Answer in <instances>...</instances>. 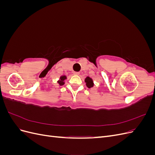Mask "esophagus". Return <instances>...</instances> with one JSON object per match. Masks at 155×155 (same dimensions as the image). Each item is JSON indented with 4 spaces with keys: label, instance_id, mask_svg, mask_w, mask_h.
Segmentation results:
<instances>
[{
    "label": "esophagus",
    "instance_id": "34e87169",
    "mask_svg": "<svg viewBox=\"0 0 155 155\" xmlns=\"http://www.w3.org/2000/svg\"><path fill=\"white\" fill-rule=\"evenodd\" d=\"M79 74H80V73H79V72H74V74L76 75V76H78V75H79Z\"/></svg>",
    "mask_w": 155,
    "mask_h": 155
}]
</instances>
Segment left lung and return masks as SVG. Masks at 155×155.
Here are the masks:
<instances>
[{"mask_svg":"<svg viewBox=\"0 0 155 155\" xmlns=\"http://www.w3.org/2000/svg\"><path fill=\"white\" fill-rule=\"evenodd\" d=\"M85 82L86 83V85H87V87L88 88H92V87H94V83L93 79H92L91 78L87 76V77L85 79Z\"/></svg>","mask_w":155,"mask_h":155,"instance_id":"1","label":"left lung"}]
</instances>
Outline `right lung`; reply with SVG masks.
<instances>
[{
	"mask_svg": "<svg viewBox=\"0 0 155 155\" xmlns=\"http://www.w3.org/2000/svg\"><path fill=\"white\" fill-rule=\"evenodd\" d=\"M67 76L65 75H62L61 76H60L59 80L58 81V83L60 85H63L64 84V81L67 79Z\"/></svg>",
	"mask_w": 155,
	"mask_h": 155,
	"instance_id": "obj_1",
	"label": "right lung"
}]
</instances>
